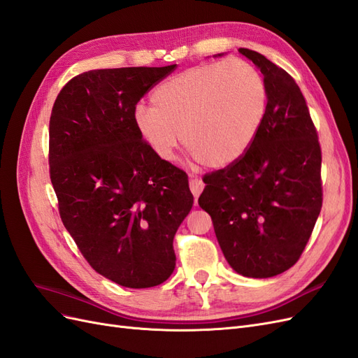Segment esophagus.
<instances>
[{"mask_svg":"<svg viewBox=\"0 0 358 358\" xmlns=\"http://www.w3.org/2000/svg\"><path fill=\"white\" fill-rule=\"evenodd\" d=\"M189 189H191V192H192V196L194 197H199L200 194L203 192V189H204V183L200 180V179H191L189 180Z\"/></svg>","mask_w":358,"mask_h":358,"instance_id":"esophagus-1","label":"esophagus"}]
</instances>
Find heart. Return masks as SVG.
<instances>
[{
  "label": "heart",
  "mask_w": 358,
  "mask_h": 358,
  "mask_svg": "<svg viewBox=\"0 0 358 358\" xmlns=\"http://www.w3.org/2000/svg\"><path fill=\"white\" fill-rule=\"evenodd\" d=\"M152 107L137 106L138 136L161 159H171L182 142L209 167H224L251 148L267 110V86L243 59L210 62L159 83Z\"/></svg>",
  "instance_id": "heart-1"
}]
</instances>
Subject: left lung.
<instances>
[{"label": "left lung", "mask_w": 358, "mask_h": 358, "mask_svg": "<svg viewBox=\"0 0 358 358\" xmlns=\"http://www.w3.org/2000/svg\"><path fill=\"white\" fill-rule=\"evenodd\" d=\"M239 52L264 76L266 117L243 157L204 175L199 204L236 272L272 278L299 262L318 220L321 146L296 80L262 53Z\"/></svg>", "instance_id": "obj_1"}]
</instances>
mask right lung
I'll list each match as a JSON object with an SVG mask.
<instances>
[{"label":"right lung","instance_id":"obj_1","mask_svg":"<svg viewBox=\"0 0 358 358\" xmlns=\"http://www.w3.org/2000/svg\"><path fill=\"white\" fill-rule=\"evenodd\" d=\"M175 69L85 71L52 107L49 171L62 224L95 272L128 288L169 279L173 239L194 203L187 173L134 125L140 99Z\"/></svg>","mask_w":358,"mask_h":358}]
</instances>
